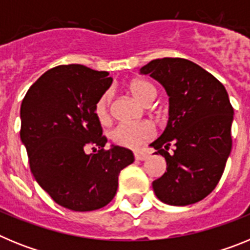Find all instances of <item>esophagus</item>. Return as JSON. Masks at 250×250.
<instances>
[{
	"label": "esophagus",
	"mask_w": 250,
	"mask_h": 250,
	"mask_svg": "<svg viewBox=\"0 0 250 250\" xmlns=\"http://www.w3.org/2000/svg\"><path fill=\"white\" fill-rule=\"evenodd\" d=\"M134 156H135L136 160H146L147 159V154L146 152H141V151H135L134 152Z\"/></svg>",
	"instance_id": "obj_1"
}]
</instances>
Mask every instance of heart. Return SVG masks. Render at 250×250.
Segmentation results:
<instances>
[{"mask_svg": "<svg viewBox=\"0 0 250 250\" xmlns=\"http://www.w3.org/2000/svg\"><path fill=\"white\" fill-rule=\"evenodd\" d=\"M130 94L140 103L149 105L156 98L155 86L143 79L132 80L127 86ZM111 94H103L95 104V115L100 123H107L110 119ZM154 136V127L149 123L120 124L110 132V139L115 145L123 147H136Z\"/></svg>", "mask_w": 250, "mask_h": 250, "instance_id": "b5f03b06", "label": "heart"}]
</instances>
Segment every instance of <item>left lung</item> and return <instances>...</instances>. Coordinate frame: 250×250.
<instances>
[{
  "mask_svg": "<svg viewBox=\"0 0 250 250\" xmlns=\"http://www.w3.org/2000/svg\"><path fill=\"white\" fill-rule=\"evenodd\" d=\"M140 72L169 95L167 125L150 144L167 160L164 175L152 182L154 193L169 205L200 202L215 189L230 154L234 110L228 92L213 75L180 57L152 60Z\"/></svg>",
  "mask_w": 250,
  "mask_h": 250,
  "instance_id": "8db88e82",
  "label": "left lung"
}]
</instances>
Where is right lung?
I'll return each instance as SVG.
<instances>
[{"mask_svg": "<svg viewBox=\"0 0 250 250\" xmlns=\"http://www.w3.org/2000/svg\"><path fill=\"white\" fill-rule=\"evenodd\" d=\"M111 83L109 72L61 65L46 71L22 100L20 136L31 173L54 202L70 210L109 204L119 174L134 161L131 150L104 149L107 139L95 104ZM89 148L95 154H87Z\"/></svg>", "mask_w": 250, "mask_h": 250, "instance_id": "add662e5", "label": "right lung"}]
</instances>
